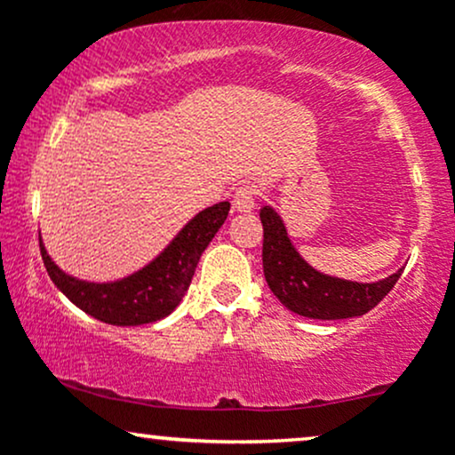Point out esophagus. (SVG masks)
<instances>
[{
    "instance_id": "1",
    "label": "esophagus",
    "mask_w": 455,
    "mask_h": 455,
    "mask_svg": "<svg viewBox=\"0 0 455 455\" xmlns=\"http://www.w3.org/2000/svg\"><path fill=\"white\" fill-rule=\"evenodd\" d=\"M233 207L237 212H243V213L254 212V207H257V195H254L252 188L250 186L237 188L233 195Z\"/></svg>"
}]
</instances>
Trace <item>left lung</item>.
<instances>
[{
	"mask_svg": "<svg viewBox=\"0 0 455 455\" xmlns=\"http://www.w3.org/2000/svg\"><path fill=\"white\" fill-rule=\"evenodd\" d=\"M260 222L265 280L280 304L299 316L318 321L362 316L394 289L402 275V267L377 282H355L323 274L297 252L284 220L274 207L265 205L260 210Z\"/></svg>",
	"mask_w": 455,
	"mask_h": 455,
	"instance_id": "left-lung-1",
	"label": "left lung"
}]
</instances>
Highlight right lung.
Segmentation results:
<instances>
[{
	"mask_svg": "<svg viewBox=\"0 0 455 455\" xmlns=\"http://www.w3.org/2000/svg\"><path fill=\"white\" fill-rule=\"evenodd\" d=\"M231 203L220 201L190 218L181 231L148 265L111 282L81 280L66 274L46 252L40 235L44 267L57 289L85 315L108 325L132 327L169 316L184 299L188 286L213 235L227 220Z\"/></svg>",
	"mask_w": 455,
	"mask_h": 455,
	"instance_id": "1",
	"label": "right lung"
}]
</instances>
